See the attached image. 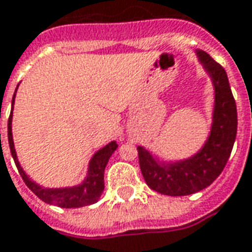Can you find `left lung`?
Masks as SVG:
<instances>
[{
    "label": "left lung",
    "mask_w": 252,
    "mask_h": 252,
    "mask_svg": "<svg viewBox=\"0 0 252 252\" xmlns=\"http://www.w3.org/2000/svg\"><path fill=\"white\" fill-rule=\"evenodd\" d=\"M196 56L214 86L213 124L203 147L191 158L168 163L158 162L144 147H138L139 165L146 184L169 196L191 195L209 187L224 170L236 139V102L226 72L206 52L196 50Z\"/></svg>",
    "instance_id": "1"
}]
</instances>
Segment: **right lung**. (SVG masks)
<instances>
[{"instance_id":"add662e5","label":"right lung","mask_w":252,"mask_h":252,"mask_svg":"<svg viewBox=\"0 0 252 252\" xmlns=\"http://www.w3.org/2000/svg\"><path fill=\"white\" fill-rule=\"evenodd\" d=\"M17 90V89H16ZM15 96L13 94L12 98V112H13V103H15ZM12 112H10L9 120H8V140H9V149L13 157L17 170L22 176L24 183L27 184V187L39 198L40 200L46 202L49 205H56L59 207L64 209H73V207H82V206L93 205L99 199L101 193L103 192V173L105 168L108 165L109 158L112 157L114 150L119 147V144L116 142H110L105 147H102L101 150H98L91 158L89 163V170L87 176L82 184L75 186V187H66V188H43L39 184H36L32 181L23 168L19 163L17 156H16L15 144H13V136H12ZM1 136V135H0Z\"/></svg>"}]
</instances>
